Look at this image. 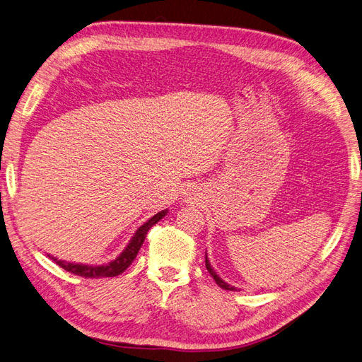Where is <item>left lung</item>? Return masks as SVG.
<instances>
[{
    "label": "left lung",
    "instance_id": "1",
    "mask_svg": "<svg viewBox=\"0 0 362 362\" xmlns=\"http://www.w3.org/2000/svg\"><path fill=\"white\" fill-rule=\"evenodd\" d=\"M206 269L209 271V274L212 275V278L215 279V283L221 287V288H224V290H233L235 291L236 290V287H233V286H230V284H227L226 281H223V279H221L218 275H216V272L212 269V266H211V263H209V260H207V255H206Z\"/></svg>",
    "mask_w": 362,
    "mask_h": 362
}]
</instances>
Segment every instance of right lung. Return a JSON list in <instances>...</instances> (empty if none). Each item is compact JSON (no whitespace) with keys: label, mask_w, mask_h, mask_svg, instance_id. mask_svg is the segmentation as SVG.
<instances>
[{"label":"right lung","mask_w":362,"mask_h":362,"mask_svg":"<svg viewBox=\"0 0 362 362\" xmlns=\"http://www.w3.org/2000/svg\"><path fill=\"white\" fill-rule=\"evenodd\" d=\"M168 211H162L158 212L155 216H151L147 223H144L141 227L136 230V233L134 235V238L131 239L129 245L124 248V251L119 255L117 259L110 262L108 264H102V266H88V264H79V263H67V262H62L52 255H49L51 260H54L58 266L63 267L64 271L71 272L74 275H79V276H84V278H102V276H117L122 272H124L127 267L131 266V263L134 262V259L136 257V254L141 248V245L146 239L147 231L153 227L158 221H160L167 215Z\"/></svg>","instance_id":"add662e5"}]
</instances>
